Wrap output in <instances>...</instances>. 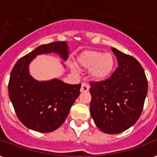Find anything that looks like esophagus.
<instances>
[{
    "mask_svg": "<svg viewBox=\"0 0 157 157\" xmlns=\"http://www.w3.org/2000/svg\"><path fill=\"white\" fill-rule=\"evenodd\" d=\"M90 89V86L88 84L86 83H82L81 84V92H87Z\"/></svg>",
    "mask_w": 157,
    "mask_h": 157,
    "instance_id": "1",
    "label": "esophagus"
}]
</instances>
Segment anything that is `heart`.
Masks as SVG:
<instances>
[{
  "instance_id": "heart-1",
  "label": "heart",
  "mask_w": 157,
  "mask_h": 157,
  "mask_svg": "<svg viewBox=\"0 0 157 157\" xmlns=\"http://www.w3.org/2000/svg\"><path fill=\"white\" fill-rule=\"evenodd\" d=\"M78 63L84 68H90V76L96 81H104L112 74L115 66V58L112 54L87 50L79 56Z\"/></svg>"
}]
</instances>
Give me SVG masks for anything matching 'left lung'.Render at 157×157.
I'll return each mask as SVG.
<instances>
[{"label":"left lung","instance_id":"obj_1","mask_svg":"<svg viewBox=\"0 0 157 157\" xmlns=\"http://www.w3.org/2000/svg\"><path fill=\"white\" fill-rule=\"evenodd\" d=\"M117 67L103 81H90V114L106 134L121 133L134 125L143 112L147 94L144 70L134 57L112 48Z\"/></svg>","mask_w":157,"mask_h":157}]
</instances>
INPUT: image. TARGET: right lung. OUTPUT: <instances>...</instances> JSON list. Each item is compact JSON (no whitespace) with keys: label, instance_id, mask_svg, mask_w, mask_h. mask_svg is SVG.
<instances>
[{"label":"right lung","instance_id":"obj_1","mask_svg":"<svg viewBox=\"0 0 157 157\" xmlns=\"http://www.w3.org/2000/svg\"><path fill=\"white\" fill-rule=\"evenodd\" d=\"M50 53L67 60L68 45L65 41H54L22 57L11 71L8 85L10 99L18 120L28 129L40 133L52 132L63 124L81 86L58 79L38 81L32 77L28 71L31 61L36 55Z\"/></svg>","mask_w":157,"mask_h":157}]
</instances>
